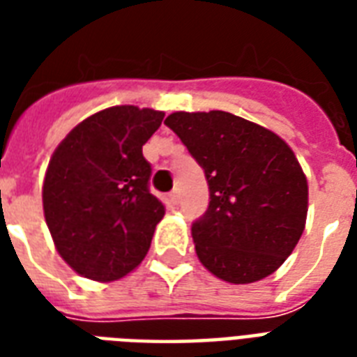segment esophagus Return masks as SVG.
Instances as JSON below:
<instances>
[{
    "label": "esophagus",
    "instance_id": "obj_1",
    "mask_svg": "<svg viewBox=\"0 0 357 357\" xmlns=\"http://www.w3.org/2000/svg\"><path fill=\"white\" fill-rule=\"evenodd\" d=\"M179 198H181V192H179V189H174L172 192H170V200H172V204H179Z\"/></svg>",
    "mask_w": 357,
    "mask_h": 357
}]
</instances>
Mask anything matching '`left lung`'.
<instances>
[{
  "label": "left lung",
  "instance_id": "left-lung-1",
  "mask_svg": "<svg viewBox=\"0 0 357 357\" xmlns=\"http://www.w3.org/2000/svg\"><path fill=\"white\" fill-rule=\"evenodd\" d=\"M206 172L209 206L192 222L198 259L224 282L263 280L302 237L307 181L278 135L224 111L165 120Z\"/></svg>",
  "mask_w": 357,
  "mask_h": 357
}]
</instances>
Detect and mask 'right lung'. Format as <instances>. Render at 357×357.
Here are the masks:
<instances>
[{
	"label": "right lung",
	"instance_id": "right-lung-1",
	"mask_svg": "<svg viewBox=\"0 0 357 357\" xmlns=\"http://www.w3.org/2000/svg\"><path fill=\"white\" fill-rule=\"evenodd\" d=\"M165 113L109 107L75 126L47 165L42 202L59 254L77 274L113 282L150 250L165 206L150 192L142 146Z\"/></svg>",
	"mask_w": 357,
	"mask_h": 357
}]
</instances>
